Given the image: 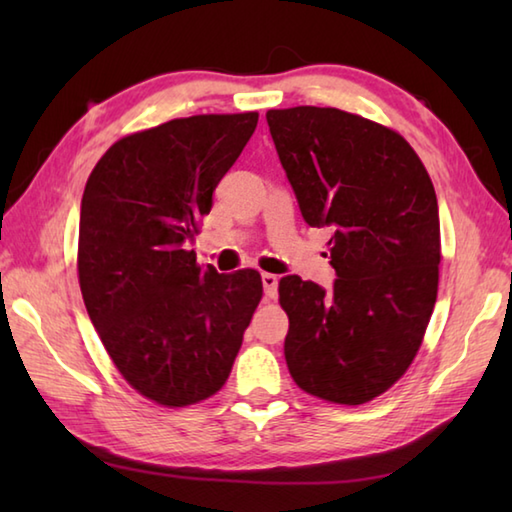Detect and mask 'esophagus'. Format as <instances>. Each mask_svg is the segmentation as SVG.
<instances>
[{"label": "esophagus", "instance_id": "34e87169", "mask_svg": "<svg viewBox=\"0 0 512 512\" xmlns=\"http://www.w3.org/2000/svg\"><path fill=\"white\" fill-rule=\"evenodd\" d=\"M262 284H264V295H266V299H277L279 277L273 275V273H264V275H262Z\"/></svg>", "mask_w": 512, "mask_h": 512}]
</instances>
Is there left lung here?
I'll list each match as a JSON object with an SVG mask.
<instances>
[{
    "instance_id": "8db88e82",
    "label": "left lung",
    "mask_w": 512,
    "mask_h": 512,
    "mask_svg": "<svg viewBox=\"0 0 512 512\" xmlns=\"http://www.w3.org/2000/svg\"><path fill=\"white\" fill-rule=\"evenodd\" d=\"M266 121L303 220L332 228L336 270L332 290L279 281L290 376L317 398L363 405L407 372L436 306V191L407 140L363 116L299 105Z\"/></svg>"
}]
</instances>
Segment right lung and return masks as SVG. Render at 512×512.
I'll return each mask as SVG.
<instances>
[{"instance_id": "obj_1", "label": "right lung", "mask_w": 512, "mask_h": 512, "mask_svg": "<svg viewBox=\"0 0 512 512\" xmlns=\"http://www.w3.org/2000/svg\"><path fill=\"white\" fill-rule=\"evenodd\" d=\"M257 118L200 114L125 136L85 184V308L118 372L158 405L187 407L222 389L262 299L257 270L220 275L184 248Z\"/></svg>"}]
</instances>
